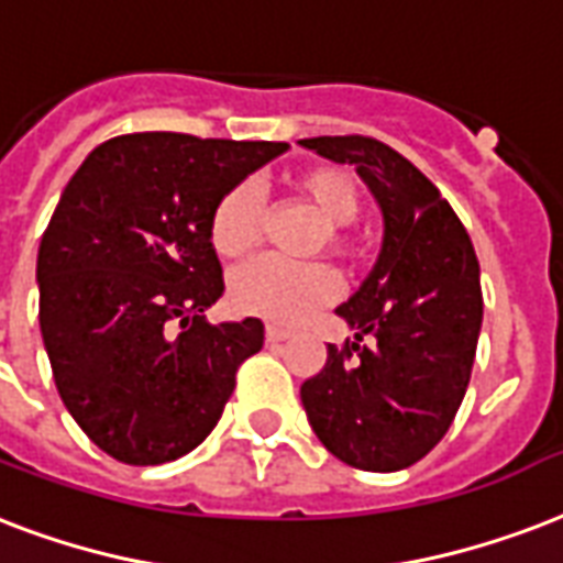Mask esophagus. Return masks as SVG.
I'll return each instance as SVG.
<instances>
[{
    "instance_id": "34e87169",
    "label": "esophagus",
    "mask_w": 563,
    "mask_h": 563,
    "mask_svg": "<svg viewBox=\"0 0 563 563\" xmlns=\"http://www.w3.org/2000/svg\"><path fill=\"white\" fill-rule=\"evenodd\" d=\"M291 336V330H286V328H277V324H268V328H265V342H268V345H277V342H286V339Z\"/></svg>"
}]
</instances>
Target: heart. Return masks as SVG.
Returning a JSON list of instances; mask_svg holds the SVG:
<instances>
[{
	"instance_id": "heart-1",
	"label": "heart",
	"mask_w": 563,
	"mask_h": 563,
	"mask_svg": "<svg viewBox=\"0 0 563 563\" xmlns=\"http://www.w3.org/2000/svg\"><path fill=\"white\" fill-rule=\"evenodd\" d=\"M291 188L319 212L321 233L316 251H324L351 260L357 253V235L351 221L360 214L357 183L339 167H307L291 177ZM265 206L256 188H230L212 209L209 239L224 260H239L263 242ZM339 291V277L328 263H286L277 256L253 260L233 274L230 295L242 312L263 316L268 321L307 319L321 303H328Z\"/></svg>"
}]
</instances>
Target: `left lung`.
Segmentation results:
<instances>
[{"instance_id": "obj_1", "label": "left lung", "mask_w": 563, "mask_h": 563, "mask_svg": "<svg viewBox=\"0 0 563 563\" xmlns=\"http://www.w3.org/2000/svg\"><path fill=\"white\" fill-rule=\"evenodd\" d=\"M300 144L357 165L384 212L375 268L336 310L357 328L354 342L328 345V363L300 384V401L342 463L405 470L443 440L466 396L484 316L478 260L449 200L398 150L368 135Z\"/></svg>"}]
</instances>
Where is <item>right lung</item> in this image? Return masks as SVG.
<instances>
[{
	"instance_id": "obj_1",
	"label": "right lung",
	"mask_w": 563,
	"mask_h": 563,
	"mask_svg": "<svg viewBox=\"0 0 563 563\" xmlns=\"http://www.w3.org/2000/svg\"><path fill=\"white\" fill-rule=\"evenodd\" d=\"M283 150L132 132L102 141L64 188L37 251L43 345L64 407L114 461L197 449L263 349L260 319H203L224 295L209 218Z\"/></svg>"
}]
</instances>
